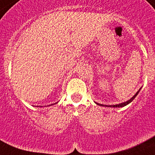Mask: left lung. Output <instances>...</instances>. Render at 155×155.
Here are the masks:
<instances>
[{
	"label": "left lung",
	"instance_id": "1",
	"mask_svg": "<svg viewBox=\"0 0 155 155\" xmlns=\"http://www.w3.org/2000/svg\"><path fill=\"white\" fill-rule=\"evenodd\" d=\"M141 87L140 88L139 90H138V91H137V93L136 94H135V95L133 96V97H132V98L130 99V100H129V101H126V102H124V103H121V104H116V105H103V104H98V103H96V104H97V105H99V106H102V107H114V108H116V107H125V106H126V105H128V104H130L131 102H132V101H133L134 99L135 98V97H136L137 95H138V93H139V91H141Z\"/></svg>",
	"mask_w": 155,
	"mask_h": 155
}]
</instances>
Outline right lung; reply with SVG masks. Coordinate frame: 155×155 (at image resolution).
<instances>
[{
	"instance_id": "right-lung-1",
	"label": "right lung",
	"mask_w": 155,
	"mask_h": 155,
	"mask_svg": "<svg viewBox=\"0 0 155 155\" xmlns=\"http://www.w3.org/2000/svg\"><path fill=\"white\" fill-rule=\"evenodd\" d=\"M56 104H57V103H56ZM51 105H52V104H51V105H49V106H51Z\"/></svg>"
}]
</instances>
